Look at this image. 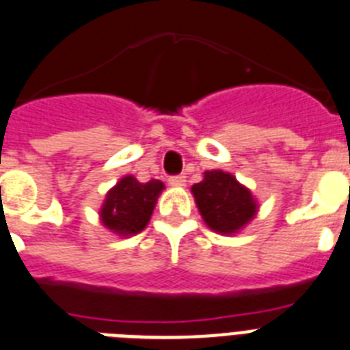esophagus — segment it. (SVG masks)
I'll list each match as a JSON object with an SVG mask.
<instances>
[{
  "label": "esophagus",
  "mask_w": 350,
  "mask_h": 350,
  "mask_svg": "<svg viewBox=\"0 0 350 350\" xmlns=\"http://www.w3.org/2000/svg\"><path fill=\"white\" fill-rule=\"evenodd\" d=\"M185 176H172V178H169V183L172 187H183L185 185Z\"/></svg>",
  "instance_id": "1"
}]
</instances>
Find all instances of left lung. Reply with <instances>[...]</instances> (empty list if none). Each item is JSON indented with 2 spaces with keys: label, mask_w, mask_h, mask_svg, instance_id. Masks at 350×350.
Segmentation results:
<instances>
[{
  "label": "left lung",
  "mask_w": 350,
  "mask_h": 350,
  "mask_svg": "<svg viewBox=\"0 0 350 350\" xmlns=\"http://www.w3.org/2000/svg\"><path fill=\"white\" fill-rule=\"evenodd\" d=\"M191 192L205 225L224 236L243 230L260 208L252 191L225 170H207Z\"/></svg>",
  "instance_id": "1"
}]
</instances>
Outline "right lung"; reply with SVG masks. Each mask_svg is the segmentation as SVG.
I'll return each instance as SVG.
<instances>
[{
	"label": "right lung",
	"mask_w": 350,
	"mask_h": 350,
	"mask_svg": "<svg viewBox=\"0 0 350 350\" xmlns=\"http://www.w3.org/2000/svg\"><path fill=\"white\" fill-rule=\"evenodd\" d=\"M163 189V181L159 180L139 183L134 176H123L107 192L100 208L101 224L121 238L142 232L150 221L154 207Z\"/></svg>",
	"instance_id": "add662e5"
}]
</instances>
